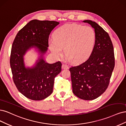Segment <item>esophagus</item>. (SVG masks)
Returning <instances> with one entry per match:
<instances>
[{
	"label": "esophagus",
	"mask_w": 126,
	"mask_h": 126,
	"mask_svg": "<svg viewBox=\"0 0 126 126\" xmlns=\"http://www.w3.org/2000/svg\"><path fill=\"white\" fill-rule=\"evenodd\" d=\"M62 67L63 70H67V69L68 68V66L67 65H65V64H63L62 66Z\"/></svg>",
	"instance_id": "1"
}]
</instances>
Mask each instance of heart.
Here are the masks:
<instances>
[{"mask_svg":"<svg viewBox=\"0 0 126 126\" xmlns=\"http://www.w3.org/2000/svg\"><path fill=\"white\" fill-rule=\"evenodd\" d=\"M96 33L90 26L66 24L58 28L48 40L49 48L56 57L64 52L68 60L79 63L87 59L96 43Z\"/></svg>","mask_w":126,"mask_h":126,"instance_id":"b5f03b06","label":"heart"}]
</instances>
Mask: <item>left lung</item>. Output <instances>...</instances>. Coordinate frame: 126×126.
Instances as JSON below:
<instances>
[{"label": "left lung", "instance_id": "8db88e82", "mask_svg": "<svg viewBox=\"0 0 126 126\" xmlns=\"http://www.w3.org/2000/svg\"><path fill=\"white\" fill-rule=\"evenodd\" d=\"M95 29L96 43L89 58L79 65L70 68L73 92L79 98L90 100L106 90L115 66L112 43L107 32L96 22L86 20Z\"/></svg>", "mask_w": 126, "mask_h": 126}]
</instances>
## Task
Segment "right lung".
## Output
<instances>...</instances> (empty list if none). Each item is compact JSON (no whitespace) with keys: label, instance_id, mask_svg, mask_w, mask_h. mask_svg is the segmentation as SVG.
I'll use <instances>...</instances> for the list:
<instances>
[{"label":"right lung","instance_id":"right-lung-1","mask_svg":"<svg viewBox=\"0 0 126 126\" xmlns=\"http://www.w3.org/2000/svg\"><path fill=\"white\" fill-rule=\"evenodd\" d=\"M60 23L37 19L31 20L16 35L11 48L10 63L14 82L18 91L33 100L45 99L53 92L54 79L61 71L62 63H47L48 36ZM34 48L39 56L31 67L25 66L24 56Z\"/></svg>","mask_w":126,"mask_h":126}]
</instances>
